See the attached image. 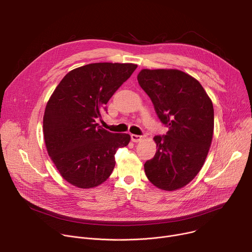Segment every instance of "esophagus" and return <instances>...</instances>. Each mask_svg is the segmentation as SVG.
Returning <instances> with one entry per match:
<instances>
[{"label":"esophagus","mask_w":252,"mask_h":252,"mask_svg":"<svg viewBox=\"0 0 252 252\" xmlns=\"http://www.w3.org/2000/svg\"><path fill=\"white\" fill-rule=\"evenodd\" d=\"M130 138H131V140H132L133 142H138V141H141V140H142L143 136H141V135H136V134H131V135H130Z\"/></svg>","instance_id":"1"}]
</instances>
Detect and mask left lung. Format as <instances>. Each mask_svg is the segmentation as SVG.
<instances>
[{"label": "left lung", "instance_id": "8db88e82", "mask_svg": "<svg viewBox=\"0 0 252 252\" xmlns=\"http://www.w3.org/2000/svg\"><path fill=\"white\" fill-rule=\"evenodd\" d=\"M137 81L168 127L165 135L154 137L158 150L145 163L147 177L162 190L182 189L207 157L214 126L212 101L196 79L179 69L143 68Z\"/></svg>", "mask_w": 252, "mask_h": 252}]
</instances>
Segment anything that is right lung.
<instances>
[{"label": "right lung", "instance_id": "add662e5", "mask_svg": "<svg viewBox=\"0 0 252 252\" xmlns=\"http://www.w3.org/2000/svg\"><path fill=\"white\" fill-rule=\"evenodd\" d=\"M136 66L89 63L68 71L52 94L43 119L44 138L51 159L68 184L92 189L112 174L115 155L128 145L130 135L107 131L95 120Z\"/></svg>", "mask_w": 252, "mask_h": 252}]
</instances>
